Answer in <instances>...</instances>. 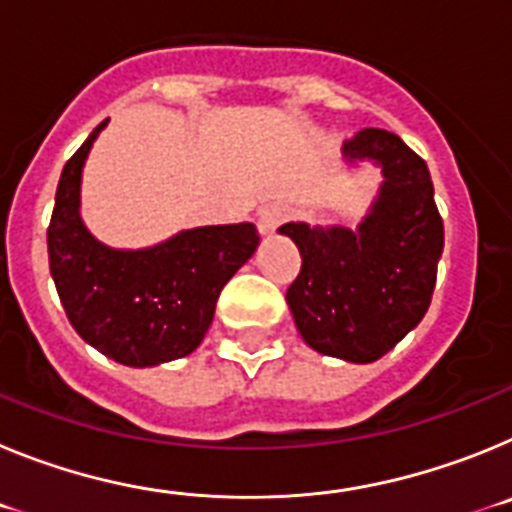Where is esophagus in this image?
<instances>
[{
    "label": "esophagus",
    "mask_w": 512,
    "mask_h": 512,
    "mask_svg": "<svg viewBox=\"0 0 512 512\" xmlns=\"http://www.w3.org/2000/svg\"><path fill=\"white\" fill-rule=\"evenodd\" d=\"M287 205H282V202H269V205H264L259 210V230L264 235L274 233V230L279 228V225L287 220Z\"/></svg>",
    "instance_id": "esophagus-1"
}]
</instances>
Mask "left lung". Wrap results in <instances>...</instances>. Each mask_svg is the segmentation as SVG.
Returning a JSON list of instances; mask_svg holds the SVG:
<instances>
[{
  "mask_svg": "<svg viewBox=\"0 0 512 512\" xmlns=\"http://www.w3.org/2000/svg\"><path fill=\"white\" fill-rule=\"evenodd\" d=\"M348 166L374 164L382 184L356 228L287 223L302 269L287 289L302 341L325 356L372 364L423 320L443 253L431 171L395 133L366 128L343 143Z\"/></svg>",
  "mask_w": 512,
  "mask_h": 512,
  "instance_id": "left-lung-1",
  "label": "left lung"
}]
</instances>
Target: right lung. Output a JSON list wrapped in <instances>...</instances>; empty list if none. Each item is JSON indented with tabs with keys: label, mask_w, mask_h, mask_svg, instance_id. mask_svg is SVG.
Instances as JSON below:
<instances>
[{
	"label": "right lung",
	"mask_w": 512,
	"mask_h": 512,
	"mask_svg": "<svg viewBox=\"0 0 512 512\" xmlns=\"http://www.w3.org/2000/svg\"><path fill=\"white\" fill-rule=\"evenodd\" d=\"M107 122L63 166L48 261L76 333L107 359L143 369L200 346L223 287L259 248V230L253 223L205 225L135 251L104 246L81 220V174Z\"/></svg>",
	"instance_id": "1"
}]
</instances>
